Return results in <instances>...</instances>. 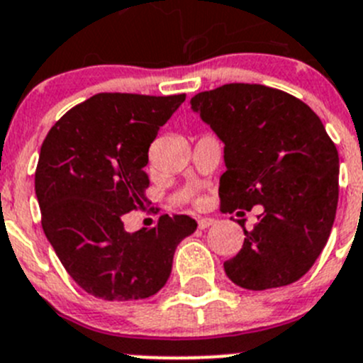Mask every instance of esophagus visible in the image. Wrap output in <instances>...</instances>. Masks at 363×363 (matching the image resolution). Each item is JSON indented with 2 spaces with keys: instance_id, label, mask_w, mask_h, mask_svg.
<instances>
[{
  "instance_id": "obj_1",
  "label": "esophagus",
  "mask_w": 363,
  "mask_h": 363,
  "mask_svg": "<svg viewBox=\"0 0 363 363\" xmlns=\"http://www.w3.org/2000/svg\"><path fill=\"white\" fill-rule=\"evenodd\" d=\"M211 225H214L213 218H199V228H207Z\"/></svg>"
}]
</instances>
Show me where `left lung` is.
<instances>
[{
  "mask_svg": "<svg viewBox=\"0 0 363 363\" xmlns=\"http://www.w3.org/2000/svg\"><path fill=\"white\" fill-rule=\"evenodd\" d=\"M191 110L223 142V213L262 206L239 253L223 267L235 286H289L325 248L339 200V152L305 103L264 84L196 94Z\"/></svg>",
  "mask_w": 363,
  "mask_h": 363,
  "instance_id": "obj_1",
  "label": "left lung"
}]
</instances>
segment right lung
<instances>
[{
	"mask_svg": "<svg viewBox=\"0 0 363 363\" xmlns=\"http://www.w3.org/2000/svg\"><path fill=\"white\" fill-rule=\"evenodd\" d=\"M186 96L97 94L67 111L40 147L35 193L42 228L74 282L108 301L163 289L179 242L196 230L186 214L128 232L124 214L149 202V147Z\"/></svg>",
	"mask_w": 363,
	"mask_h": 363,
	"instance_id": "add662e5",
	"label": "right lung"
}]
</instances>
